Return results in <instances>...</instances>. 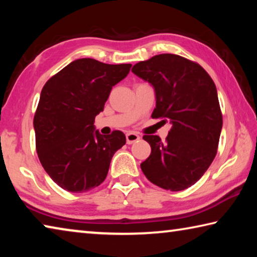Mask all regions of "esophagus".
Wrapping results in <instances>:
<instances>
[{
    "label": "esophagus",
    "mask_w": 257,
    "mask_h": 257,
    "mask_svg": "<svg viewBox=\"0 0 257 257\" xmlns=\"http://www.w3.org/2000/svg\"><path fill=\"white\" fill-rule=\"evenodd\" d=\"M125 139H127V144H134V143H136L141 139V136L136 133L129 132L125 135Z\"/></svg>",
    "instance_id": "esophagus-1"
}]
</instances>
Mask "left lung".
I'll list each match as a JSON object with an SVG mask.
<instances>
[{
  "instance_id": "1",
  "label": "left lung",
  "mask_w": 257,
  "mask_h": 257,
  "mask_svg": "<svg viewBox=\"0 0 257 257\" xmlns=\"http://www.w3.org/2000/svg\"><path fill=\"white\" fill-rule=\"evenodd\" d=\"M132 71L154 88L152 118L172 124L165 142L155 135L143 137L152 151L142 171L163 189L188 188L205 173L219 145L222 114L214 82L199 64L176 54L141 61Z\"/></svg>"
}]
</instances>
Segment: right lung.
Wrapping results in <instances>:
<instances>
[{
    "instance_id": "obj_1",
    "label": "right lung",
    "mask_w": 257,
    "mask_h": 257,
    "mask_svg": "<svg viewBox=\"0 0 257 257\" xmlns=\"http://www.w3.org/2000/svg\"><path fill=\"white\" fill-rule=\"evenodd\" d=\"M132 64L78 59L47 80L34 118L36 150L55 184L84 193L102 184L112 156L125 144L122 132L101 135L94 125L112 87Z\"/></svg>"
}]
</instances>
